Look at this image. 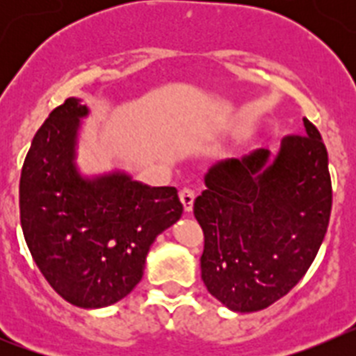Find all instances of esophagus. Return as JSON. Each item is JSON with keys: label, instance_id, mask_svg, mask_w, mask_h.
I'll list each match as a JSON object with an SVG mask.
<instances>
[{"label": "esophagus", "instance_id": "obj_1", "mask_svg": "<svg viewBox=\"0 0 356 356\" xmlns=\"http://www.w3.org/2000/svg\"><path fill=\"white\" fill-rule=\"evenodd\" d=\"M194 197H196V194H194L193 188H181L180 191V201L184 203L185 212H191V210H193Z\"/></svg>", "mask_w": 356, "mask_h": 356}]
</instances>
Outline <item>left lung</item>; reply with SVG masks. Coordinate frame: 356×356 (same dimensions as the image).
<instances>
[{
	"mask_svg": "<svg viewBox=\"0 0 356 356\" xmlns=\"http://www.w3.org/2000/svg\"><path fill=\"white\" fill-rule=\"evenodd\" d=\"M287 135L278 155L257 149L216 163L194 201L203 229L201 278L235 312L284 298L312 266L328 228L332 180L321 134Z\"/></svg>",
	"mask_w": 356,
	"mask_h": 356,
	"instance_id": "left-lung-1",
	"label": "left lung"
}]
</instances>
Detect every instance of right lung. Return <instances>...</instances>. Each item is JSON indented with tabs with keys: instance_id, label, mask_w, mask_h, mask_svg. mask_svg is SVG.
Instances as JSON below:
<instances>
[{
	"instance_id": "right-lung-1",
	"label": "right lung",
	"mask_w": 356,
	"mask_h": 356,
	"mask_svg": "<svg viewBox=\"0 0 356 356\" xmlns=\"http://www.w3.org/2000/svg\"><path fill=\"white\" fill-rule=\"evenodd\" d=\"M76 97L53 110L31 140L19 181L21 228L48 284L81 308L118 303L140 282L156 235L181 217L175 187H147L124 172L83 178L74 163Z\"/></svg>"
}]
</instances>
